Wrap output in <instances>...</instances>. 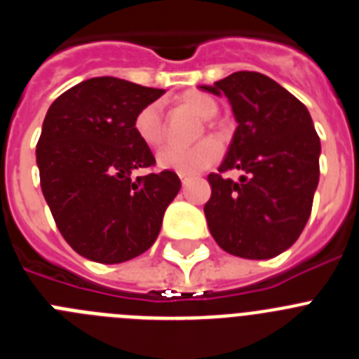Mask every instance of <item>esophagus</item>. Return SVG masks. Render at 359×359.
<instances>
[{"instance_id": "esophagus-1", "label": "esophagus", "mask_w": 359, "mask_h": 359, "mask_svg": "<svg viewBox=\"0 0 359 359\" xmlns=\"http://www.w3.org/2000/svg\"><path fill=\"white\" fill-rule=\"evenodd\" d=\"M180 180H182L183 185H187V182H190V177L185 176V174H180Z\"/></svg>"}]
</instances>
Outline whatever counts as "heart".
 Wrapping results in <instances>:
<instances>
[{
    "mask_svg": "<svg viewBox=\"0 0 359 359\" xmlns=\"http://www.w3.org/2000/svg\"><path fill=\"white\" fill-rule=\"evenodd\" d=\"M177 102L192 109L196 115L205 120L212 118L217 113V104L214 102V98L199 91L183 93L177 98ZM133 128L136 136L147 147H158L163 142V115H161L160 102H151L142 107L133 120ZM221 152L223 149L215 138H205L189 147L167 145L158 152L156 161L161 169L180 174H194L214 165L221 158Z\"/></svg>",
    "mask_w": 359,
    "mask_h": 359,
    "instance_id": "heart-1",
    "label": "heart"
}]
</instances>
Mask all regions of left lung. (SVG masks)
<instances>
[{
  "label": "left lung",
  "mask_w": 359,
  "mask_h": 359,
  "mask_svg": "<svg viewBox=\"0 0 359 359\" xmlns=\"http://www.w3.org/2000/svg\"><path fill=\"white\" fill-rule=\"evenodd\" d=\"M203 90L230 100L237 129L219 172L208 174L205 215L215 243L243 259H271L300 237L320 177L309 111L273 79L236 72ZM243 170L233 182L222 176Z\"/></svg>",
  "instance_id": "1"
}]
</instances>
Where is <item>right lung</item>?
Masks as SVG:
<instances>
[{"instance_id": "obj_1", "label": "right lung", "mask_w": 359, "mask_h": 359, "mask_svg": "<svg viewBox=\"0 0 359 359\" xmlns=\"http://www.w3.org/2000/svg\"><path fill=\"white\" fill-rule=\"evenodd\" d=\"M163 93L95 77L65 91L44 116L36 149L43 196L66 243L90 261L118 264L147 252L180 192L172 170L131 177L156 163L133 120Z\"/></svg>"}]
</instances>
